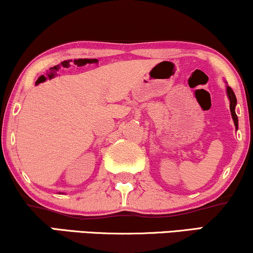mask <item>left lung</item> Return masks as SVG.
I'll list each match as a JSON object with an SVG mask.
<instances>
[{
  "mask_svg": "<svg viewBox=\"0 0 253 253\" xmlns=\"http://www.w3.org/2000/svg\"><path fill=\"white\" fill-rule=\"evenodd\" d=\"M226 94H228L229 101H230V112H231V117L233 123H235L236 129H238V118L237 114H236V105H237V99H236V95L233 93V91L230 86L226 84Z\"/></svg>",
  "mask_w": 253,
  "mask_h": 253,
  "instance_id": "1",
  "label": "left lung"
}]
</instances>
